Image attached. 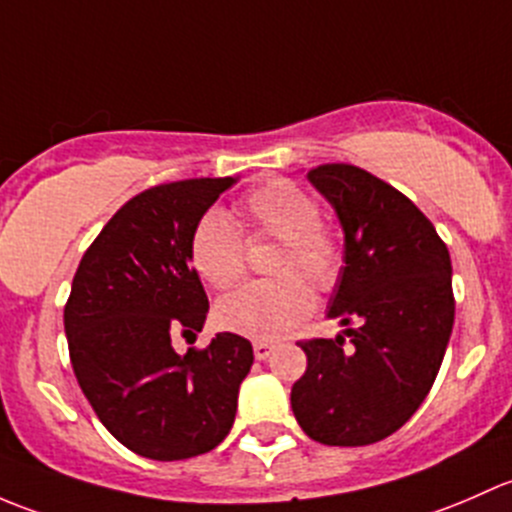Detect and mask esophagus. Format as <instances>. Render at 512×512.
Wrapping results in <instances>:
<instances>
[{
	"instance_id": "esophagus-1",
	"label": "esophagus",
	"mask_w": 512,
	"mask_h": 512,
	"mask_svg": "<svg viewBox=\"0 0 512 512\" xmlns=\"http://www.w3.org/2000/svg\"><path fill=\"white\" fill-rule=\"evenodd\" d=\"M273 350H276V345H273V342H268V340H256L254 342L256 360H266V357H271Z\"/></svg>"
}]
</instances>
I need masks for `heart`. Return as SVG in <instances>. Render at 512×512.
Listing matches in <instances>:
<instances>
[{
	"instance_id": "obj_1",
	"label": "heart",
	"mask_w": 512,
	"mask_h": 512,
	"mask_svg": "<svg viewBox=\"0 0 512 512\" xmlns=\"http://www.w3.org/2000/svg\"><path fill=\"white\" fill-rule=\"evenodd\" d=\"M239 214L254 234L281 239L271 266L278 278L249 283L221 298L217 320L229 333L276 340L313 308V291L306 280L315 288L333 286L340 268V244L318 219V202L288 179H271L256 187L241 202ZM189 261L217 291L241 281L246 271L244 239L229 214L209 209L197 219L189 234Z\"/></svg>"
}]
</instances>
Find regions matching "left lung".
<instances>
[{"label":"left lung","mask_w":512,"mask_h":512,"mask_svg":"<svg viewBox=\"0 0 512 512\" xmlns=\"http://www.w3.org/2000/svg\"><path fill=\"white\" fill-rule=\"evenodd\" d=\"M308 182L345 236L328 308L345 330L300 342L308 370L293 384L291 407L313 441L367 446L407 424L439 374L456 308L451 256L412 199L370 172L320 165Z\"/></svg>","instance_id":"1"}]
</instances>
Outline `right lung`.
I'll return each instance as SVG.
<instances>
[{
    "label": "right lung",
    "mask_w": 512,
    "mask_h": 512,
    "mask_svg": "<svg viewBox=\"0 0 512 512\" xmlns=\"http://www.w3.org/2000/svg\"><path fill=\"white\" fill-rule=\"evenodd\" d=\"M236 182L184 179L138 194L103 226L73 276L63 328L78 384L105 429L152 461L217 449L254 365L251 342L234 333L184 355L172 347L177 333H202L209 313L189 234Z\"/></svg>",
    "instance_id": "add662e5"
}]
</instances>
